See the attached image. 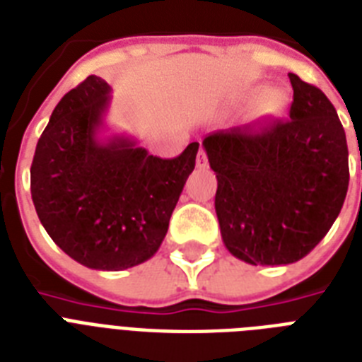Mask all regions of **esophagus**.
Returning <instances> with one entry per match:
<instances>
[{
	"mask_svg": "<svg viewBox=\"0 0 362 362\" xmlns=\"http://www.w3.org/2000/svg\"><path fill=\"white\" fill-rule=\"evenodd\" d=\"M205 164H207V157H205V151L199 147L198 155H196V166L198 168H205Z\"/></svg>",
	"mask_w": 362,
	"mask_h": 362,
	"instance_id": "esophagus-1",
	"label": "esophagus"
}]
</instances>
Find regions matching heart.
Returning <instances> with one entry per match:
<instances>
[{"mask_svg":"<svg viewBox=\"0 0 362 362\" xmlns=\"http://www.w3.org/2000/svg\"><path fill=\"white\" fill-rule=\"evenodd\" d=\"M243 99L254 100L258 99V112L262 115H274L280 114L284 110L286 103H288V95H286L284 89L280 88H269L263 91L262 86H256V88H250L248 91H245V97Z\"/></svg>","mask_w":362,"mask_h":362,"instance_id":"1","label":"heart"}]
</instances>
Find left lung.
I'll return each mask as SVG.
<instances>
[{
  "mask_svg": "<svg viewBox=\"0 0 362 362\" xmlns=\"http://www.w3.org/2000/svg\"><path fill=\"white\" fill-rule=\"evenodd\" d=\"M288 121L205 136L222 241L250 265L299 262L327 235L349 185L346 132L322 89L290 72Z\"/></svg>",
  "mask_w": 362,
  "mask_h": 362,
  "instance_id": "obj_1",
  "label": "left lung"
}]
</instances>
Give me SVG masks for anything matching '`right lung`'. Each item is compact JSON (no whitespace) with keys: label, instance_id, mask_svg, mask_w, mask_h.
<instances>
[{"label":"right lung","instance_id":"1","mask_svg":"<svg viewBox=\"0 0 362 362\" xmlns=\"http://www.w3.org/2000/svg\"><path fill=\"white\" fill-rule=\"evenodd\" d=\"M110 100L108 83L91 74L57 103L35 149L31 199L52 241L74 262L123 271L163 245L199 144L158 158L131 136H103Z\"/></svg>","mask_w":362,"mask_h":362}]
</instances>
